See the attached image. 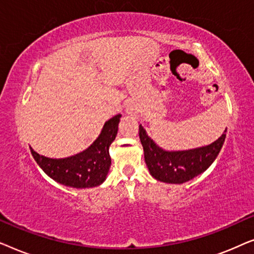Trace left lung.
I'll return each mask as SVG.
<instances>
[{
	"instance_id": "8db88e82",
	"label": "left lung",
	"mask_w": 254,
	"mask_h": 254,
	"mask_svg": "<svg viewBox=\"0 0 254 254\" xmlns=\"http://www.w3.org/2000/svg\"><path fill=\"white\" fill-rule=\"evenodd\" d=\"M225 131L227 129L218 140L209 145L184 151L163 150L148 136L141 125L138 127V136L150 175L163 183L183 184L209 168L223 147L227 136Z\"/></svg>"
}]
</instances>
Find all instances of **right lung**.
<instances>
[{
    "label": "right lung",
    "mask_w": 254,
    "mask_h": 254,
    "mask_svg": "<svg viewBox=\"0 0 254 254\" xmlns=\"http://www.w3.org/2000/svg\"><path fill=\"white\" fill-rule=\"evenodd\" d=\"M121 116L111 118L104 125L98 138L79 154L67 158L53 159L40 156L31 149L34 161L43 171L62 185L85 189L96 187L105 180L111 166L109 148L118 133Z\"/></svg>",
    "instance_id": "obj_1"
}]
</instances>
